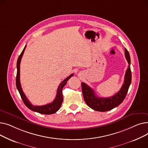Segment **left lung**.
<instances>
[{
	"mask_svg": "<svg viewBox=\"0 0 148 148\" xmlns=\"http://www.w3.org/2000/svg\"><path fill=\"white\" fill-rule=\"evenodd\" d=\"M125 56L129 64L126 71L124 82L120 90L116 94L108 98H101L97 97L95 92L88 85L82 83V89L84 99L86 104L92 109L98 112H106L118 106L125 99L131 82V71L130 68L131 59L128 50L125 49Z\"/></svg>",
	"mask_w": 148,
	"mask_h": 148,
	"instance_id": "1",
	"label": "left lung"
}]
</instances>
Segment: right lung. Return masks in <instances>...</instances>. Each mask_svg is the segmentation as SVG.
<instances>
[{"label":"right lung","mask_w":148,"mask_h":148,"mask_svg":"<svg viewBox=\"0 0 148 148\" xmlns=\"http://www.w3.org/2000/svg\"><path fill=\"white\" fill-rule=\"evenodd\" d=\"M26 47V45L24 49L23 50L20 55L19 56L17 62V76H16V86L17 88L20 93V95L21 97V99L24 102L27 108H29L30 110L34 111L35 112H38L41 114H51L56 113L57 111L60 108L62 102H63V96H62V89L65 86V85L67 83V81L71 78V77L74 75V74H72L68 76L66 79H65L63 82H62L59 86L57 90V94L55 99H54L53 101L51 103H49L48 104L44 105V106H33L32 104L30 103L27 97H26L25 94L23 92L21 84L20 81V62L21 60V58L24 53Z\"/></svg>","instance_id":"add662e5"}]
</instances>
